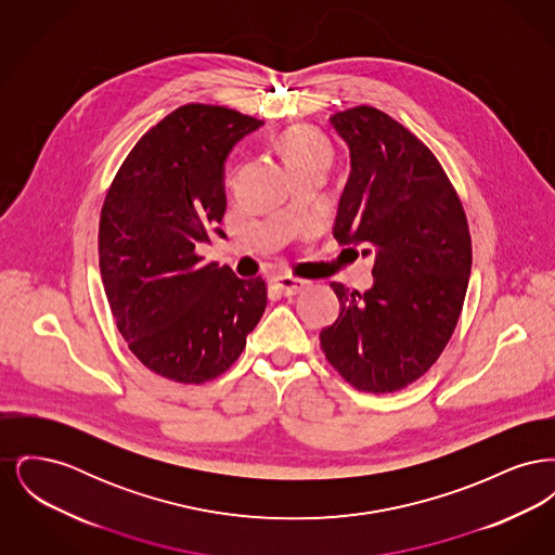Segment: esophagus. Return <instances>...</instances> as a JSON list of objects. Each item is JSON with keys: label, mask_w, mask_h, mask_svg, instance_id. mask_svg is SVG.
<instances>
[{"label": "esophagus", "mask_w": 555, "mask_h": 555, "mask_svg": "<svg viewBox=\"0 0 555 555\" xmlns=\"http://www.w3.org/2000/svg\"><path fill=\"white\" fill-rule=\"evenodd\" d=\"M306 281H301V279H295V276H291V274H283V276H276L274 279V287L279 289V293H283V295H297V293H301V291L306 289Z\"/></svg>", "instance_id": "1"}]
</instances>
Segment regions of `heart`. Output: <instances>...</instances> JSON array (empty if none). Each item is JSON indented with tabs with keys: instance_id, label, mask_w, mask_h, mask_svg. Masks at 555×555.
Returning <instances> with one entry per match:
<instances>
[{
	"instance_id": "obj_1",
	"label": "heart",
	"mask_w": 555,
	"mask_h": 555,
	"mask_svg": "<svg viewBox=\"0 0 555 555\" xmlns=\"http://www.w3.org/2000/svg\"><path fill=\"white\" fill-rule=\"evenodd\" d=\"M276 147L285 159V164L289 166L291 172H297L314 164L328 166L333 158L328 143L314 129L306 125H293L281 132L276 139Z\"/></svg>"
}]
</instances>
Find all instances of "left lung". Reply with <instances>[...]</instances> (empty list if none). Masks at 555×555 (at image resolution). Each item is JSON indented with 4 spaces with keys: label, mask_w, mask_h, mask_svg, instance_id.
<instances>
[{
    "label": "left lung",
    "mask_w": 555,
    "mask_h": 555,
    "mask_svg": "<svg viewBox=\"0 0 555 555\" xmlns=\"http://www.w3.org/2000/svg\"><path fill=\"white\" fill-rule=\"evenodd\" d=\"M328 122L351 156L333 235L374 256V285L331 283L341 312L320 331V347L358 391L393 393L453 335L473 266L468 220L439 159L389 114L356 106Z\"/></svg>",
    "instance_id": "left-lung-1"
}]
</instances>
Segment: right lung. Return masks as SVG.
<instances>
[{"instance_id":"add662e5","label":"right lung","mask_w":555,"mask_h":555,"mask_svg":"<svg viewBox=\"0 0 555 555\" xmlns=\"http://www.w3.org/2000/svg\"><path fill=\"white\" fill-rule=\"evenodd\" d=\"M264 122L186 104L145 132L100 216V270L116 326L145 369L202 385L235 364L266 310V283L197 254L224 210V162Z\"/></svg>"}]
</instances>
